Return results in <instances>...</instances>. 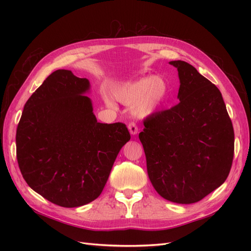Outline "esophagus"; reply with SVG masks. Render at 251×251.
I'll return each instance as SVG.
<instances>
[{
  "mask_svg": "<svg viewBox=\"0 0 251 251\" xmlns=\"http://www.w3.org/2000/svg\"><path fill=\"white\" fill-rule=\"evenodd\" d=\"M127 127H128V131H130V133H131L132 135H136V134H137L138 127H137V126H136L135 123H130V124H128Z\"/></svg>",
  "mask_w": 251,
  "mask_h": 251,
  "instance_id": "esophagus-1",
  "label": "esophagus"
}]
</instances>
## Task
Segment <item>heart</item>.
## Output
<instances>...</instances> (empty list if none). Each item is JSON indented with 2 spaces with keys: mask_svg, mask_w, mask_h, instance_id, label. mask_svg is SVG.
<instances>
[{
  "mask_svg": "<svg viewBox=\"0 0 251 251\" xmlns=\"http://www.w3.org/2000/svg\"><path fill=\"white\" fill-rule=\"evenodd\" d=\"M168 92V86L160 76H151L126 82L114 88L112 93L115 100L127 107L133 105V112L137 117H147L155 112L163 101ZM104 100L111 107L114 101L108 95Z\"/></svg>",
  "mask_w": 251,
  "mask_h": 251,
  "instance_id": "obj_1",
  "label": "heart"
}]
</instances>
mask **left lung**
I'll return each instance as SVG.
<instances>
[{"mask_svg":"<svg viewBox=\"0 0 251 251\" xmlns=\"http://www.w3.org/2000/svg\"><path fill=\"white\" fill-rule=\"evenodd\" d=\"M177 68L180 102L143 120L139 133L149 178L162 198L179 204L202 200L228 177L234 133L220 90L183 60Z\"/></svg>","mask_w":251,"mask_h":251,"instance_id":"8db88e82","label":"left lung"}]
</instances>
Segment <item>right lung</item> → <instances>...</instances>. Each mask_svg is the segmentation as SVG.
<instances>
[{"instance_id": "add662e5", "label": "right lung", "mask_w": 251, "mask_h": 251, "mask_svg": "<svg viewBox=\"0 0 251 251\" xmlns=\"http://www.w3.org/2000/svg\"><path fill=\"white\" fill-rule=\"evenodd\" d=\"M90 82L56 70L25 103L17 128V159L27 184L63 207L95 200L107 183L120 149L131 139L123 123L100 124Z\"/></svg>"}]
</instances>
